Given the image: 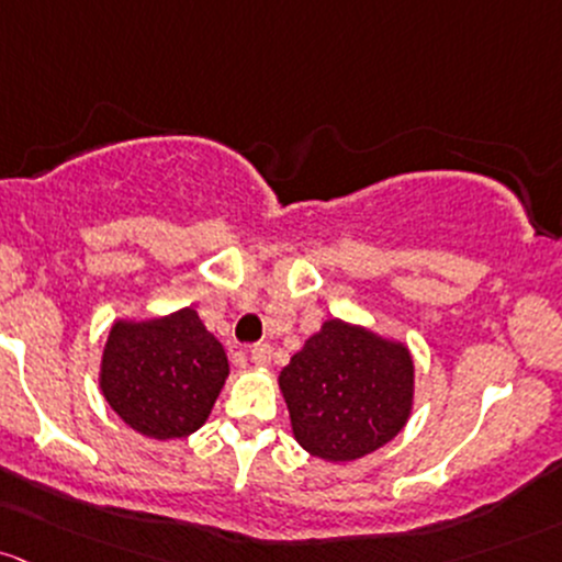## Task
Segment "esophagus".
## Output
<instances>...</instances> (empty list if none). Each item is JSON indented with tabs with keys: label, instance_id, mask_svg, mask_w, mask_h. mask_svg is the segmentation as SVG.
<instances>
[{
	"label": "esophagus",
	"instance_id": "1",
	"mask_svg": "<svg viewBox=\"0 0 562 562\" xmlns=\"http://www.w3.org/2000/svg\"><path fill=\"white\" fill-rule=\"evenodd\" d=\"M250 360L256 362L258 368H267L271 362V347H269V344H256V347L250 349Z\"/></svg>",
	"mask_w": 562,
	"mask_h": 562
}]
</instances>
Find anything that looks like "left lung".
I'll return each instance as SVG.
<instances>
[{"mask_svg": "<svg viewBox=\"0 0 562 562\" xmlns=\"http://www.w3.org/2000/svg\"><path fill=\"white\" fill-rule=\"evenodd\" d=\"M280 390L306 451L355 461L386 446L408 422L413 360L403 344L328 319L282 368Z\"/></svg>", "mask_w": 562, "mask_h": 562, "instance_id": "left-lung-1", "label": "left lung"}]
</instances>
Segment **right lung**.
I'll return each instance as SVG.
<instances>
[{
    "label": "right lung",
    "instance_id": "right-lung-1",
    "mask_svg": "<svg viewBox=\"0 0 562 562\" xmlns=\"http://www.w3.org/2000/svg\"><path fill=\"white\" fill-rule=\"evenodd\" d=\"M229 375L218 338L194 310L149 323H116L101 362V390L116 416L154 440L205 424Z\"/></svg>",
    "mask_w": 562,
    "mask_h": 562
}]
</instances>
